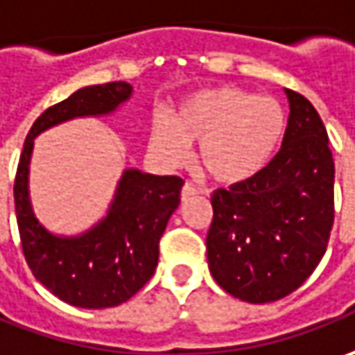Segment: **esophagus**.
Masks as SVG:
<instances>
[{"mask_svg": "<svg viewBox=\"0 0 355 355\" xmlns=\"http://www.w3.org/2000/svg\"><path fill=\"white\" fill-rule=\"evenodd\" d=\"M198 192V189L194 187V184H190V182H184V187H182V190H180V198L182 200H187L189 196H194Z\"/></svg>", "mask_w": 355, "mask_h": 355, "instance_id": "1", "label": "esophagus"}]
</instances>
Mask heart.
<instances>
[{
	"instance_id": "obj_1",
	"label": "heart",
	"mask_w": 355,
	"mask_h": 355,
	"mask_svg": "<svg viewBox=\"0 0 355 355\" xmlns=\"http://www.w3.org/2000/svg\"><path fill=\"white\" fill-rule=\"evenodd\" d=\"M285 128V112L273 98L214 86L189 96L168 121L157 117L149 147L165 165H178L187 145L198 143L196 163L202 173L222 184H239L269 165Z\"/></svg>"
}]
</instances>
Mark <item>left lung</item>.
Here are the masks:
<instances>
[{"label":"left lung","mask_w":355,"mask_h":355,"mask_svg":"<svg viewBox=\"0 0 355 355\" xmlns=\"http://www.w3.org/2000/svg\"><path fill=\"white\" fill-rule=\"evenodd\" d=\"M283 145L259 175L212 194L206 236L216 283L245 302H273L299 288L328 248L334 224V159L314 105L287 90Z\"/></svg>","instance_id":"8db88e82"}]
</instances>
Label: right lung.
<instances>
[{
	"label": "right lung",
	"mask_w": 355,
	"mask_h": 355,
	"mask_svg": "<svg viewBox=\"0 0 355 355\" xmlns=\"http://www.w3.org/2000/svg\"><path fill=\"white\" fill-rule=\"evenodd\" d=\"M131 94L125 82L86 86L46 107L35 119L19 157L13 184L19 238L25 261L44 287L72 306L107 309L129 300L153 277L159 241L180 202V177H157L129 168L110 212L78 238H56L33 216L27 175L33 139L60 121L114 112Z\"/></svg>",
	"instance_id": "1"
}]
</instances>
